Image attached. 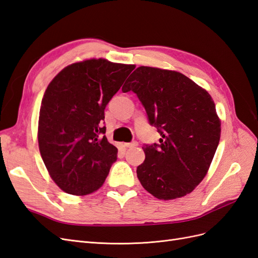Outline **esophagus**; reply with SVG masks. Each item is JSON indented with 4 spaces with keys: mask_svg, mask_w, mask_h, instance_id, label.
I'll return each instance as SVG.
<instances>
[{
    "mask_svg": "<svg viewBox=\"0 0 258 258\" xmlns=\"http://www.w3.org/2000/svg\"><path fill=\"white\" fill-rule=\"evenodd\" d=\"M123 146L124 147H136V146H138V142H130V143H124L123 144Z\"/></svg>",
    "mask_w": 258,
    "mask_h": 258,
    "instance_id": "esophagus-1",
    "label": "esophagus"
}]
</instances>
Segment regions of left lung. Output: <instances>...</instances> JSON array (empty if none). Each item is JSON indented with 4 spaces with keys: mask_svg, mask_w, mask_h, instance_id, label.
Segmentation results:
<instances>
[{
    "mask_svg": "<svg viewBox=\"0 0 258 258\" xmlns=\"http://www.w3.org/2000/svg\"><path fill=\"white\" fill-rule=\"evenodd\" d=\"M143 104L161 136L145 145L137 169L140 183L160 200L181 198L204 179L221 138V120L209 92L184 74L139 67L122 86Z\"/></svg>",
    "mask_w": 258,
    "mask_h": 258,
    "instance_id": "left-lung-1",
    "label": "left lung"
}]
</instances>
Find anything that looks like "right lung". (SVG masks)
<instances>
[{
  "label": "right lung",
  "instance_id": "right-lung-1",
  "mask_svg": "<svg viewBox=\"0 0 258 258\" xmlns=\"http://www.w3.org/2000/svg\"><path fill=\"white\" fill-rule=\"evenodd\" d=\"M136 68L106 59L66 67L49 83L42 100L37 140L52 181L71 195L98 190L117 159L103 126L104 110Z\"/></svg>",
  "mask_w": 258,
  "mask_h": 258
}]
</instances>
